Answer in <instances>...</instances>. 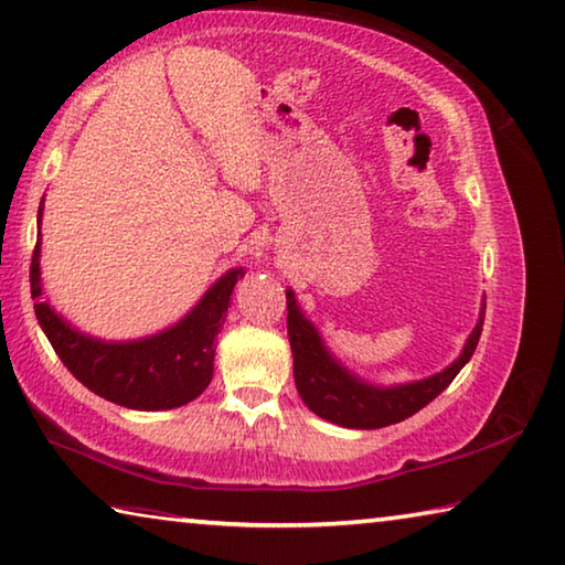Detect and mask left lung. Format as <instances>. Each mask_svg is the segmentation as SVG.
<instances>
[{"instance_id": "obj_1", "label": "left lung", "mask_w": 565, "mask_h": 565, "mask_svg": "<svg viewBox=\"0 0 565 565\" xmlns=\"http://www.w3.org/2000/svg\"><path fill=\"white\" fill-rule=\"evenodd\" d=\"M288 295V335L292 349V373L295 386L302 402L320 419H328L338 427L349 429H381L388 424L409 419L412 414L424 409L431 398H437L452 384L455 376L467 361L472 359L477 341L482 335L484 323V300L477 326L467 338L462 353L449 363L445 371L434 373L429 379L409 381L396 386L369 384L343 366L320 338L318 328L306 318L295 300L292 290Z\"/></svg>"}]
</instances>
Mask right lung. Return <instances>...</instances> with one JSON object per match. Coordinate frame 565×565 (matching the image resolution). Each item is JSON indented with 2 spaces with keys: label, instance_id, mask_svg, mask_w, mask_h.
Returning a JSON list of instances; mask_svg holds the SVG:
<instances>
[{
  "label": "right lung",
  "instance_id": "right-lung-1",
  "mask_svg": "<svg viewBox=\"0 0 565 565\" xmlns=\"http://www.w3.org/2000/svg\"><path fill=\"white\" fill-rule=\"evenodd\" d=\"M42 204L38 224L42 222ZM242 267L224 273L204 298L167 331L138 341H100L77 331L47 300H42L40 239L30 265L34 316L67 371L108 402L138 412L184 406L210 386L214 373L216 335L227 318L230 298Z\"/></svg>",
  "mask_w": 565,
  "mask_h": 565
}]
</instances>
